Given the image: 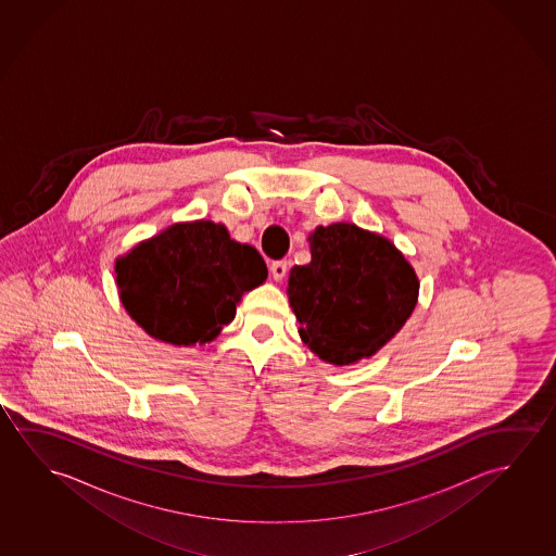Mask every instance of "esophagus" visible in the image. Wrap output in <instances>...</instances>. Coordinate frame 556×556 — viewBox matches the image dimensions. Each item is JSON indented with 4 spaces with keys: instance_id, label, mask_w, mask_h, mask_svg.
I'll return each instance as SVG.
<instances>
[{
    "instance_id": "obj_1",
    "label": "esophagus",
    "mask_w": 556,
    "mask_h": 556,
    "mask_svg": "<svg viewBox=\"0 0 556 556\" xmlns=\"http://www.w3.org/2000/svg\"><path fill=\"white\" fill-rule=\"evenodd\" d=\"M270 274H273V278L276 282H282L283 278H286V274H288V263H286V261H276V263L270 265Z\"/></svg>"
}]
</instances>
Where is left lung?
Wrapping results in <instances>:
<instances>
[{
  "mask_svg": "<svg viewBox=\"0 0 556 556\" xmlns=\"http://www.w3.org/2000/svg\"><path fill=\"white\" fill-rule=\"evenodd\" d=\"M308 248L311 263L291 268L286 290L301 342L336 367L369 359L414 313V266L390 239L350 222L313 229Z\"/></svg>",
  "mask_w": 556,
  "mask_h": 556,
  "instance_id": "1",
  "label": "left lung"
}]
</instances>
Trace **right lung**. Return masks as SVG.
Masks as SVG:
<instances>
[{
    "instance_id": "add662e5",
    "label": "right lung",
    "mask_w": 556,
    "mask_h": 556,
    "mask_svg": "<svg viewBox=\"0 0 556 556\" xmlns=\"http://www.w3.org/2000/svg\"><path fill=\"white\" fill-rule=\"evenodd\" d=\"M266 276L258 251L211 220L177 222L115 258V283L129 317L177 348L212 342L236 317L243 293Z\"/></svg>"
}]
</instances>
